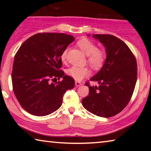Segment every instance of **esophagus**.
I'll use <instances>...</instances> for the list:
<instances>
[{
  "mask_svg": "<svg viewBox=\"0 0 151 151\" xmlns=\"http://www.w3.org/2000/svg\"><path fill=\"white\" fill-rule=\"evenodd\" d=\"M75 85L76 86H79L82 85V83H81V82H78V81H75Z\"/></svg>",
  "mask_w": 151,
  "mask_h": 151,
  "instance_id": "1",
  "label": "esophagus"
}]
</instances>
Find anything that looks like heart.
<instances>
[{"label": "heart", "mask_w": 151, "mask_h": 151, "mask_svg": "<svg viewBox=\"0 0 151 151\" xmlns=\"http://www.w3.org/2000/svg\"><path fill=\"white\" fill-rule=\"evenodd\" d=\"M77 45L87 55L88 62L93 67L99 68L103 65L106 58L105 52L100 48H97L96 45L93 42L84 38L78 40ZM68 51V48H66L61 54V60L63 62L66 60ZM68 75L76 81H81L90 75V70L87 67L74 66L68 69Z\"/></svg>", "instance_id": "heart-1"}]
</instances>
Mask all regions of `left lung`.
I'll return each instance as SVG.
<instances>
[{
  "label": "left lung",
  "mask_w": 151,
  "mask_h": 151,
  "mask_svg": "<svg viewBox=\"0 0 151 151\" xmlns=\"http://www.w3.org/2000/svg\"><path fill=\"white\" fill-rule=\"evenodd\" d=\"M89 36V35H88ZM105 47L106 58L101 69L90 81L88 96L82 99L84 108L101 117H111L123 110L131 100L137 79L136 58L119 38L111 35H93Z\"/></svg>",
  "instance_id": "left-lung-1"
}]
</instances>
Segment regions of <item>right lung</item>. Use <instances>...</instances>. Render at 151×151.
Segmentation results:
<instances>
[{"label": "right lung", "instance_id": "obj_1", "mask_svg": "<svg viewBox=\"0 0 151 151\" xmlns=\"http://www.w3.org/2000/svg\"><path fill=\"white\" fill-rule=\"evenodd\" d=\"M73 40L74 37L65 33H38L18 50L12 66V88L29 113L38 116L52 113L62 105L66 91L74 87V79L60 70L61 54Z\"/></svg>", "mask_w": 151, "mask_h": 151}]
</instances>
